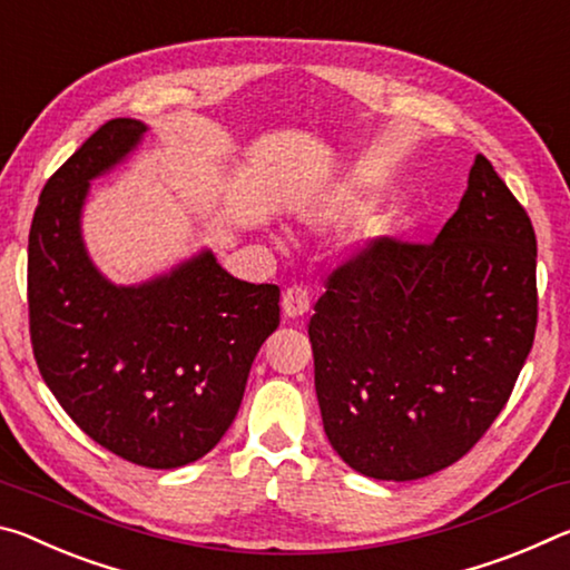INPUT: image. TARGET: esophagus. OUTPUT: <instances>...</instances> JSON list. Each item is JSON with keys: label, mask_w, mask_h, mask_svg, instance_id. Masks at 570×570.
Masks as SVG:
<instances>
[{"label": "esophagus", "mask_w": 570, "mask_h": 570, "mask_svg": "<svg viewBox=\"0 0 570 570\" xmlns=\"http://www.w3.org/2000/svg\"><path fill=\"white\" fill-rule=\"evenodd\" d=\"M307 311H311V291L305 285L287 287L283 295V313L287 318H301Z\"/></svg>", "instance_id": "34e87169"}]
</instances>
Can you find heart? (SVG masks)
Here are the masks:
<instances>
[{"instance_id":"obj_1","label":"heart","mask_w":570,"mask_h":570,"mask_svg":"<svg viewBox=\"0 0 570 570\" xmlns=\"http://www.w3.org/2000/svg\"><path fill=\"white\" fill-rule=\"evenodd\" d=\"M363 207H366V204H363V202H356V204H351V209H363Z\"/></svg>"}]
</instances>
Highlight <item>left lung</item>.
<instances>
[{"instance_id":"left-lung-1","label":"left lung","mask_w":570,"mask_h":570,"mask_svg":"<svg viewBox=\"0 0 570 570\" xmlns=\"http://www.w3.org/2000/svg\"><path fill=\"white\" fill-rule=\"evenodd\" d=\"M535 232L482 154L440 237H373L325 279L307 335L323 429L373 480L462 460L505 409L538 325Z\"/></svg>"}]
</instances>
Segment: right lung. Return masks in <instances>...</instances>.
Masks as SVG:
<instances>
[{"label": "right lung", "mask_w": 570, "mask_h": 570, "mask_svg": "<svg viewBox=\"0 0 570 570\" xmlns=\"http://www.w3.org/2000/svg\"><path fill=\"white\" fill-rule=\"evenodd\" d=\"M144 130L108 120L45 184L27 307L37 368L72 422L128 462L174 470L235 422L252 361L279 325V287L232 277L212 252L138 287L110 285L90 265L80 239L88 181Z\"/></svg>", "instance_id": "right-lung-1"}]
</instances>
